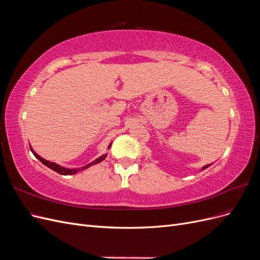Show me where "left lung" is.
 <instances>
[{
	"label": "left lung",
	"instance_id": "8db88e82",
	"mask_svg": "<svg viewBox=\"0 0 260 260\" xmlns=\"http://www.w3.org/2000/svg\"><path fill=\"white\" fill-rule=\"evenodd\" d=\"M207 167H209V165H207V166H205V167H204V168H203V170H204V169H206Z\"/></svg>",
	"mask_w": 260,
	"mask_h": 260
}]
</instances>
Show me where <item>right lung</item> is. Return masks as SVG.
I'll use <instances>...</instances> for the list:
<instances>
[{"instance_id": "1", "label": "right lung", "mask_w": 260, "mask_h": 260, "mask_svg": "<svg viewBox=\"0 0 260 260\" xmlns=\"http://www.w3.org/2000/svg\"><path fill=\"white\" fill-rule=\"evenodd\" d=\"M111 145H112V144H109L108 148L111 147ZM30 149H31V152L34 153V155L37 157V158H38L39 160H40L42 164H44L45 166H48V167H49V168H51L52 170L58 172L59 175H64V176H67V175H74V174H76V172H78V171H80V170H83V169L89 168V167L93 166V165L99 164V162H101L102 160H104V159L106 158V156H107V154H105V155H102L101 157H99L98 159H95V160L92 161V162H90V164H88V165H85V166H83V167H81V168H78V169H67V168H64V167L59 166V165H57V164H54V162H51V161H48V160L43 159L42 157H40V156H39L36 152H34V149H32V148L30 147Z\"/></svg>"}]
</instances>
